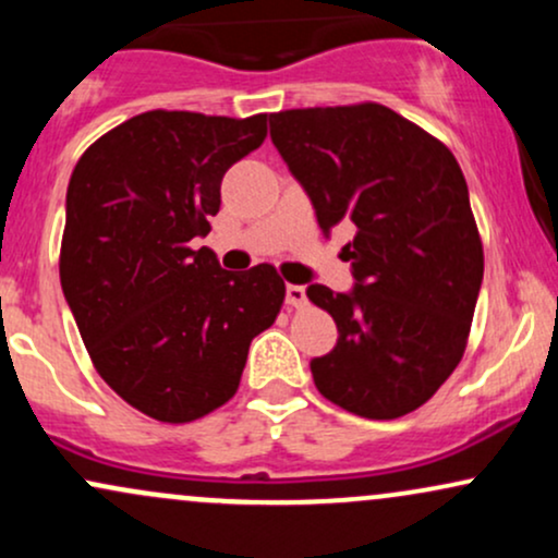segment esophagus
I'll list each match as a JSON object with an SVG mask.
<instances>
[{"mask_svg": "<svg viewBox=\"0 0 558 558\" xmlns=\"http://www.w3.org/2000/svg\"><path fill=\"white\" fill-rule=\"evenodd\" d=\"M286 304L291 306V310H301V306H306V288L304 286H288L286 288Z\"/></svg>", "mask_w": 558, "mask_h": 558, "instance_id": "1", "label": "esophagus"}]
</instances>
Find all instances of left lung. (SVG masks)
Listing matches in <instances>:
<instances>
[{
  "mask_svg": "<svg viewBox=\"0 0 558 558\" xmlns=\"http://www.w3.org/2000/svg\"><path fill=\"white\" fill-rule=\"evenodd\" d=\"M270 138L343 246L354 288L306 296L338 325L312 360L325 399L367 420L414 412L462 362L483 283L470 191L446 144L375 101L270 114Z\"/></svg>",
  "mask_w": 558,
  "mask_h": 558,
  "instance_id": "8db88e82",
  "label": "left lung"
}]
</instances>
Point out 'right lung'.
<instances>
[{"mask_svg": "<svg viewBox=\"0 0 558 558\" xmlns=\"http://www.w3.org/2000/svg\"><path fill=\"white\" fill-rule=\"evenodd\" d=\"M267 114L151 110L94 141L68 185L60 283L96 373L146 417L183 425L233 399L286 299L272 265L222 270L207 246L228 168Z\"/></svg>", "mask_w": 558, "mask_h": 558, "instance_id": "obj_1", "label": "right lung"}]
</instances>
